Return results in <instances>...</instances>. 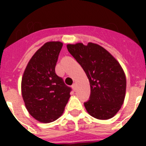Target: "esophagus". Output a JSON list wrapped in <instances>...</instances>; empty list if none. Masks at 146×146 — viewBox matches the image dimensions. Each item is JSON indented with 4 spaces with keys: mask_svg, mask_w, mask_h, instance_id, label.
Listing matches in <instances>:
<instances>
[{
    "mask_svg": "<svg viewBox=\"0 0 146 146\" xmlns=\"http://www.w3.org/2000/svg\"><path fill=\"white\" fill-rule=\"evenodd\" d=\"M72 89H73V91H76V85L75 83L72 85Z\"/></svg>",
    "mask_w": 146,
    "mask_h": 146,
    "instance_id": "34e87169",
    "label": "esophagus"
}]
</instances>
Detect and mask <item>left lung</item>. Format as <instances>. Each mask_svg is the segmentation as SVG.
I'll return each instance as SVG.
<instances>
[{"label": "left lung", "mask_w": 146, "mask_h": 146, "mask_svg": "<svg viewBox=\"0 0 146 146\" xmlns=\"http://www.w3.org/2000/svg\"><path fill=\"white\" fill-rule=\"evenodd\" d=\"M66 47L89 79L90 98L84 103L87 112L98 120L112 118L121 108L126 96L127 80L120 63L95 43L68 44Z\"/></svg>", "instance_id": "1"}]
</instances>
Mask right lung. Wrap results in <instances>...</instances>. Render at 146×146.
I'll use <instances>...</instances> for the list:
<instances>
[{
	"instance_id": "1",
	"label": "right lung",
	"mask_w": 146,
	"mask_h": 146,
	"mask_svg": "<svg viewBox=\"0 0 146 146\" xmlns=\"http://www.w3.org/2000/svg\"><path fill=\"white\" fill-rule=\"evenodd\" d=\"M63 43L48 42L33 54L22 77L21 92L27 111L38 122L48 123L63 114L71 89L55 73Z\"/></svg>"
}]
</instances>
